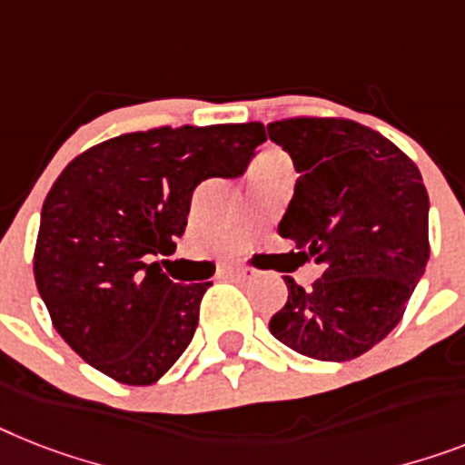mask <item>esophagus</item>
Wrapping results in <instances>:
<instances>
[{"label": "esophagus", "mask_w": 465, "mask_h": 465, "mask_svg": "<svg viewBox=\"0 0 465 465\" xmlns=\"http://www.w3.org/2000/svg\"><path fill=\"white\" fill-rule=\"evenodd\" d=\"M252 273H254V271H252V268H247V266H228V268H223L225 278H232V280H247Z\"/></svg>", "instance_id": "34e87169"}]
</instances>
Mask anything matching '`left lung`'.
I'll list each match as a JSON object with an SVG mask.
<instances>
[{
	"label": "left lung",
	"instance_id": "1",
	"mask_svg": "<svg viewBox=\"0 0 465 465\" xmlns=\"http://www.w3.org/2000/svg\"><path fill=\"white\" fill-rule=\"evenodd\" d=\"M268 137L292 156L299 178L278 232L323 275L287 282L271 335L316 361H349L385 340L423 278L428 190L392 142L344 118H290Z\"/></svg>",
	"mask_w": 465,
	"mask_h": 465
}]
</instances>
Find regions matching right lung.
Wrapping results in <instances>:
<instances>
[{"label":"right lung","instance_id":"right-lung-1","mask_svg":"<svg viewBox=\"0 0 465 465\" xmlns=\"http://www.w3.org/2000/svg\"><path fill=\"white\" fill-rule=\"evenodd\" d=\"M261 142V123L156 128L64 168L42 206L35 282L75 354L123 385H152L178 361L211 282H173L152 256L185 232L194 187L242 175Z\"/></svg>","mask_w":465,"mask_h":465}]
</instances>
